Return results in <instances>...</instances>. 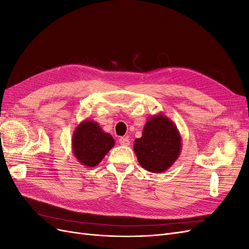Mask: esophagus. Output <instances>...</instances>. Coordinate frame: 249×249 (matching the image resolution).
<instances>
[{"mask_svg":"<svg viewBox=\"0 0 249 249\" xmlns=\"http://www.w3.org/2000/svg\"><path fill=\"white\" fill-rule=\"evenodd\" d=\"M119 144L123 145V146H129L130 145V139L127 137L119 138Z\"/></svg>","mask_w":249,"mask_h":249,"instance_id":"1","label":"esophagus"}]
</instances>
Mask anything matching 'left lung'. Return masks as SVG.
I'll use <instances>...</instances> for the list:
<instances>
[{
    "mask_svg": "<svg viewBox=\"0 0 249 249\" xmlns=\"http://www.w3.org/2000/svg\"><path fill=\"white\" fill-rule=\"evenodd\" d=\"M180 150L182 137L178 127L163 113L148 117L141 138L134 142V152L141 167L154 173L169 169Z\"/></svg>",
    "mask_w": 249,
    "mask_h": 249,
    "instance_id": "left-lung-1",
    "label": "left lung"
}]
</instances>
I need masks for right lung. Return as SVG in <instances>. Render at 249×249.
<instances>
[{"label": "right lung", "mask_w": 249, "mask_h": 249, "mask_svg": "<svg viewBox=\"0 0 249 249\" xmlns=\"http://www.w3.org/2000/svg\"><path fill=\"white\" fill-rule=\"evenodd\" d=\"M114 144L115 140L111 135L104 132L99 124L90 119L81 122L72 134V154L85 167L99 165Z\"/></svg>", "instance_id": "obj_1"}]
</instances>
